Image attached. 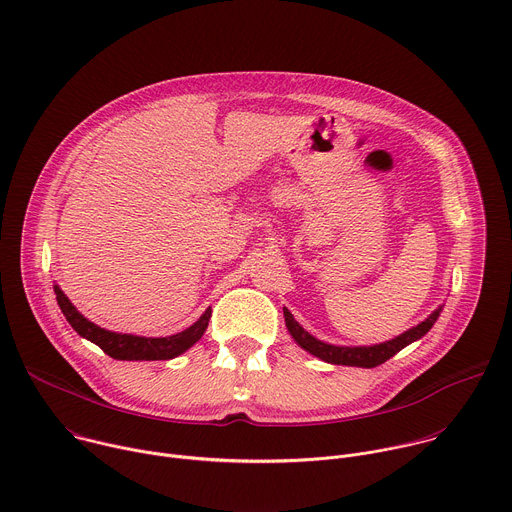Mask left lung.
Segmentation results:
<instances>
[{
    "instance_id": "1",
    "label": "left lung",
    "mask_w": 512,
    "mask_h": 512,
    "mask_svg": "<svg viewBox=\"0 0 512 512\" xmlns=\"http://www.w3.org/2000/svg\"><path fill=\"white\" fill-rule=\"evenodd\" d=\"M442 307H438L434 313H430L422 323H418L416 327L404 331L402 335L390 339V342L384 344H376V346H360V348H346V346H331V344H323L319 339H315L311 333H307L291 315L289 309H283L285 315V325L291 333V337L295 342L309 352L311 356L327 362V364H337V366H356V368H376L380 364H384L386 360H390L392 356H396L400 350H404L406 346H410L416 339H420L422 335H426L430 331V327L436 323L438 315H440Z\"/></svg>"
}]
</instances>
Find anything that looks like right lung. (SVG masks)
<instances>
[{
	"label": "right lung",
	"mask_w": 512,
	"mask_h": 512,
	"mask_svg": "<svg viewBox=\"0 0 512 512\" xmlns=\"http://www.w3.org/2000/svg\"><path fill=\"white\" fill-rule=\"evenodd\" d=\"M54 293H56L62 313L66 315V319L74 327V331H78V335H82L88 339V342L96 344L110 358L126 360V362L173 360V358L181 356L183 352H187L191 346H195L199 342L209 325V319H211V309H207L199 317V321H195L191 327H187L181 333L168 335V337H140V335L116 333V331L98 327L70 303V299L64 295V291L58 285H54Z\"/></svg>",
	"instance_id": "add662e5"
}]
</instances>
